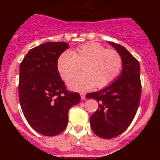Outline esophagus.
I'll return each instance as SVG.
<instances>
[{
  "mask_svg": "<svg viewBox=\"0 0 160 160\" xmlns=\"http://www.w3.org/2000/svg\"><path fill=\"white\" fill-rule=\"evenodd\" d=\"M80 96H81L82 100L86 99V93H80Z\"/></svg>",
  "mask_w": 160,
  "mask_h": 160,
  "instance_id": "1",
  "label": "esophagus"
}]
</instances>
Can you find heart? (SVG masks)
Wrapping results in <instances>:
<instances>
[{"mask_svg":"<svg viewBox=\"0 0 160 160\" xmlns=\"http://www.w3.org/2000/svg\"><path fill=\"white\" fill-rule=\"evenodd\" d=\"M56 66L64 81L77 73L82 66L83 73L72 77L67 86L73 91H86L94 87L102 89L111 84L122 70V58L115 49L91 42L79 46L72 53L63 52Z\"/></svg>","mask_w":160,"mask_h":160,"instance_id":"obj_1","label":"heart"}]
</instances>
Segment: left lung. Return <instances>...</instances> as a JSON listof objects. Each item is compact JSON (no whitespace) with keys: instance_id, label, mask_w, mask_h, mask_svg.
I'll use <instances>...</instances> for the list:
<instances>
[{"instance_id":"obj_1","label":"left lung","mask_w":160,"mask_h":160,"mask_svg":"<svg viewBox=\"0 0 160 160\" xmlns=\"http://www.w3.org/2000/svg\"><path fill=\"white\" fill-rule=\"evenodd\" d=\"M122 58V70L114 82L87 94L94 98L98 109L90 116L91 129L102 138H112L127 130L135 118L141 95L140 66L124 46L108 42Z\"/></svg>"}]
</instances>
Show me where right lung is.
<instances>
[{
  "label": "right lung",
  "mask_w": 160,
  "mask_h": 160,
  "mask_svg": "<svg viewBox=\"0 0 160 160\" xmlns=\"http://www.w3.org/2000/svg\"><path fill=\"white\" fill-rule=\"evenodd\" d=\"M70 47L66 42H46L30 49L20 65L19 100L31 128L53 136L68 124V111L80 102L78 93L66 90L57 60Z\"/></svg>",
  "instance_id": "1"
}]
</instances>
